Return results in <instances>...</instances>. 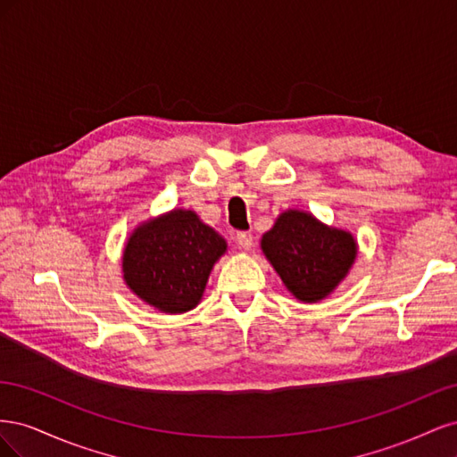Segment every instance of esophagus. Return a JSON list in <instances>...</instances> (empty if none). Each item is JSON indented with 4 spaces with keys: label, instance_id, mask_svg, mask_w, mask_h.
<instances>
[{
    "label": "esophagus",
    "instance_id": "esophagus-1",
    "mask_svg": "<svg viewBox=\"0 0 457 457\" xmlns=\"http://www.w3.org/2000/svg\"><path fill=\"white\" fill-rule=\"evenodd\" d=\"M237 242H238L242 250H252V247H253V234L252 232H238Z\"/></svg>",
    "mask_w": 457,
    "mask_h": 457
}]
</instances>
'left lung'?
<instances>
[{
    "label": "left lung",
    "instance_id": "obj_1",
    "mask_svg": "<svg viewBox=\"0 0 457 457\" xmlns=\"http://www.w3.org/2000/svg\"><path fill=\"white\" fill-rule=\"evenodd\" d=\"M261 252L289 294L301 303H318L347 278L358 242L353 232L294 207L282 212L262 234Z\"/></svg>",
    "mask_w": 457,
    "mask_h": 457
}]
</instances>
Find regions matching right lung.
Here are the masks:
<instances>
[{
	"label": "right lung",
	"instance_id": "right-lung-1",
	"mask_svg": "<svg viewBox=\"0 0 457 457\" xmlns=\"http://www.w3.org/2000/svg\"><path fill=\"white\" fill-rule=\"evenodd\" d=\"M227 240L196 212L175 207L137 225L123 245L121 272L131 294L165 314L200 305Z\"/></svg>",
	"mask_w": 457,
	"mask_h": 457
}]
</instances>
